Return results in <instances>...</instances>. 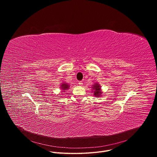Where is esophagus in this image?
Wrapping results in <instances>:
<instances>
[{"mask_svg":"<svg viewBox=\"0 0 157 157\" xmlns=\"http://www.w3.org/2000/svg\"><path fill=\"white\" fill-rule=\"evenodd\" d=\"M78 84H79V86H82V84H83V83H82V81H79Z\"/></svg>","mask_w":157,"mask_h":157,"instance_id":"esophagus-1","label":"esophagus"}]
</instances>
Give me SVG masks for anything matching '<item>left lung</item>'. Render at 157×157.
Listing matches in <instances>:
<instances>
[{
    "instance_id": "1",
    "label": "left lung",
    "mask_w": 157,
    "mask_h": 157,
    "mask_svg": "<svg viewBox=\"0 0 157 157\" xmlns=\"http://www.w3.org/2000/svg\"><path fill=\"white\" fill-rule=\"evenodd\" d=\"M93 91L94 92V95L96 97H100L102 93V91L101 90V86L98 83H96L94 85H93Z\"/></svg>"
}]
</instances>
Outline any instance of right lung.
<instances>
[{
    "label": "right lung",
    "mask_w": 157,
    "mask_h": 157,
    "mask_svg": "<svg viewBox=\"0 0 157 157\" xmlns=\"http://www.w3.org/2000/svg\"><path fill=\"white\" fill-rule=\"evenodd\" d=\"M69 88V85L67 84H65V83H63L61 85V89H62V90H64L63 91L67 90Z\"/></svg>",
    "instance_id": "add662e5"
}]
</instances>
